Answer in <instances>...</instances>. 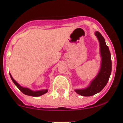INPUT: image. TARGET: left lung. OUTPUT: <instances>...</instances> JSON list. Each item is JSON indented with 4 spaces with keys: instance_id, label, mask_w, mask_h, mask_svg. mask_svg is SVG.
Here are the masks:
<instances>
[{
    "instance_id": "left-lung-1",
    "label": "left lung",
    "mask_w": 123,
    "mask_h": 123,
    "mask_svg": "<svg viewBox=\"0 0 123 123\" xmlns=\"http://www.w3.org/2000/svg\"><path fill=\"white\" fill-rule=\"evenodd\" d=\"M99 42L100 52L101 56V65L98 74L90 82V85L84 89H75L77 93L83 96H90L100 92L107 84L111 74L112 62L111 54L105 40L99 32H95Z\"/></svg>"
}]
</instances>
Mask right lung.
Here are the masks:
<instances>
[{
    "mask_svg": "<svg viewBox=\"0 0 123 123\" xmlns=\"http://www.w3.org/2000/svg\"><path fill=\"white\" fill-rule=\"evenodd\" d=\"M10 74V76H11V79H12V81L13 82V83L15 84L16 86H17V87L20 90V91L22 93H23L24 94L26 95H28V96H40L41 95H43V94L46 93L48 92V90L47 89H44V90H38V91H33V90H30L28 88H25V87H23L21 86L14 79L12 78V75Z\"/></svg>",
    "mask_w": 123,
    "mask_h": 123,
    "instance_id": "right-lung-1",
    "label": "right lung"
}]
</instances>
